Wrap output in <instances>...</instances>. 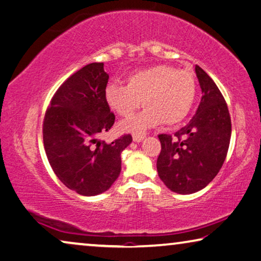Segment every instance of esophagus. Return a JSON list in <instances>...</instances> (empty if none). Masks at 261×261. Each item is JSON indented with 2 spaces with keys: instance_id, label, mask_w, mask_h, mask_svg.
<instances>
[{
  "instance_id": "esophagus-1",
  "label": "esophagus",
  "mask_w": 261,
  "mask_h": 261,
  "mask_svg": "<svg viewBox=\"0 0 261 261\" xmlns=\"http://www.w3.org/2000/svg\"><path fill=\"white\" fill-rule=\"evenodd\" d=\"M143 139H145V134H140V133L133 134V141L134 142H141Z\"/></svg>"
}]
</instances>
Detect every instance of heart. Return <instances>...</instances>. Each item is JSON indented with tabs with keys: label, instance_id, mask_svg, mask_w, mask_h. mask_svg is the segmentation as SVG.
Wrapping results in <instances>:
<instances>
[{
	"label": "heart",
	"instance_id": "b5f03b06",
	"mask_svg": "<svg viewBox=\"0 0 261 261\" xmlns=\"http://www.w3.org/2000/svg\"><path fill=\"white\" fill-rule=\"evenodd\" d=\"M196 93L193 74L168 65H155L134 71L126 79V86L109 84L105 101L122 118L133 115L141 106L146 109L121 123L124 132H142L162 123L172 127L190 113Z\"/></svg>",
	"mask_w": 261,
	"mask_h": 261
}]
</instances>
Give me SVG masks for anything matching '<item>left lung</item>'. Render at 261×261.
Instances as JSON below:
<instances>
[{
  "instance_id": "8db88e82",
  "label": "left lung",
  "mask_w": 261,
  "mask_h": 261,
  "mask_svg": "<svg viewBox=\"0 0 261 261\" xmlns=\"http://www.w3.org/2000/svg\"><path fill=\"white\" fill-rule=\"evenodd\" d=\"M202 97L187 126L174 134H160L158 174L172 192L195 193L220 171L231 140V116L222 94L202 68L195 66Z\"/></svg>"
}]
</instances>
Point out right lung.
Segmentation results:
<instances>
[{
    "mask_svg": "<svg viewBox=\"0 0 261 261\" xmlns=\"http://www.w3.org/2000/svg\"><path fill=\"white\" fill-rule=\"evenodd\" d=\"M108 74L102 62L81 68L56 90L43 120V145L49 164L69 190L93 196L111 188L121 172V153L132 142L122 135L99 141L115 115L105 101Z\"/></svg>",
    "mask_w": 261,
    "mask_h": 261,
    "instance_id": "right-lung-1",
    "label": "right lung"
}]
</instances>
